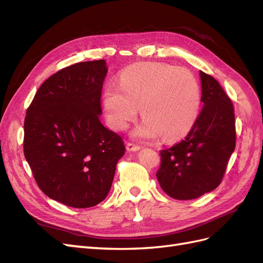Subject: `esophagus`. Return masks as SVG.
Masks as SVG:
<instances>
[{"label": "esophagus", "instance_id": "34e87169", "mask_svg": "<svg viewBox=\"0 0 263 263\" xmlns=\"http://www.w3.org/2000/svg\"><path fill=\"white\" fill-rule=\"evenodd\" d=\"M140 145H138V144H136V143H133V142H127V144H126V150L127 151H133V152H136V151H139L140 150Z\"/></svg>", "mask_w": 263, "mask_h": 263}]
</instances>
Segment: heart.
Segmentation results:
<instances>
[{"label":"heart","instance_id":"heart-1","mask_svg":"<svg viewBox=\"0 0 263 263\" xmlns=\"http://www.w3.org/2000/svg\"><path fill=\"white\" fill-rule=\"evenodd\" d=\"M107 120L116 130H125L137 119L139 106L144 118L133 136L153 140L162 136L177 141L189 133L198 119L201 87L185 67L160 62H143L127 67L119 85L103 92Z\"/></svg>","mask_w":263,"mask_h":263}]
</instances>
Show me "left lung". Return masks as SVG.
I'll return each mask as SVG.
<instances>
[{
	"mask_svg": "<svg viewBox=\"0 0 263 263\" xmlns=\"http://www.w3.org/2000/svg\"><path fill=\"white\" fill-rule=\"evenodd\" d=\"M203 109L186 137L160 151L157 179L167 196L197 199L221 183L235 147L234 107L210 74L200 71Z\"/></svg>",
	"mask_w": 263,
	"mask_h": 263,
	"instance_id": "8db88e82",
	"label": "left lung"
}]
</instances>
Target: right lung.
I'll return each instance as SVG.
<instances>
[{
	"instance_id": "right-lung-1",
	"label": "right lung",
	"mask_w": 263,
	"mask_h": 263,
	"mask_svg": "<svg viewBox=\"0 0 263 263\" xmlns=\"http://www.w3.org/2000/svg\"><path fill=\"white\" fill-rule=\"evenodd\" d=\"M104 60L58 71L39 87L24 119V157L40 189L72 208L102 202L125 152L100 122Z\"/></svg>"
}]
</instances>
